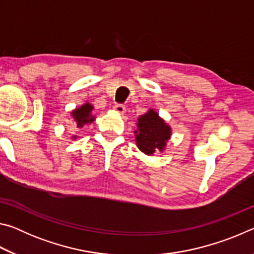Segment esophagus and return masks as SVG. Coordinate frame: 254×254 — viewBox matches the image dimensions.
<instances>
[{"label": "esophagus", "instance_id": "esophagus-1", "mask_svg": "<svg viewBox=\"0 0 254 254\" xmlns=\"http://www.w3.org/2000/svg\"><path fill=\"white\" fill-rule=\"evenodd\" d=\"M114 111L118 112L119 114H124L126 113V106L121 105V104H117V105H114Z\"/></svg>", "mask_w": 254, "mask_h": 254}]
</instances>
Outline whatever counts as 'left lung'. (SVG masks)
<instances>
[{"instance_id": "1", "label": "left lung", "mask_w": 254, "mask_h": 254, "mask_svg": "<svg viewBox=\"0 0 254 254\" xmlns=\"http://www.w3.org/2000/svg\"><path fill=\"white\" fill-rule=\"evenodd\" d=\"M171 127L165 120L159 117L158 112L149 109L148 112L137 118L134 131L135 143L140 151L147 156L156 152H163L167 142L171 137Z\"/></svg>"}]
</instances>
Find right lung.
<instances>
[{
  "label": "right lung",
  "instance_id": "right-lung-1",
  "mask_svg": "<svg viewBox=\"0 0 254 254\" xmlns=\"http://www.w3.org/2000/svg\"><path fill=\"white\" fill-rule=\"evenodd\" d=\"M93 109L94 106L91 104V103L86 102L81 106L71 111L70 115L72 120H74L77 128H81L84 126H86V124H91L94 122V120L96 118L92 114ZM76 137L77 135H72L71 139L75 140Z\"/></svg>",
  "mask_w": 254,
  "mask_h": 254
}]
</instances>
